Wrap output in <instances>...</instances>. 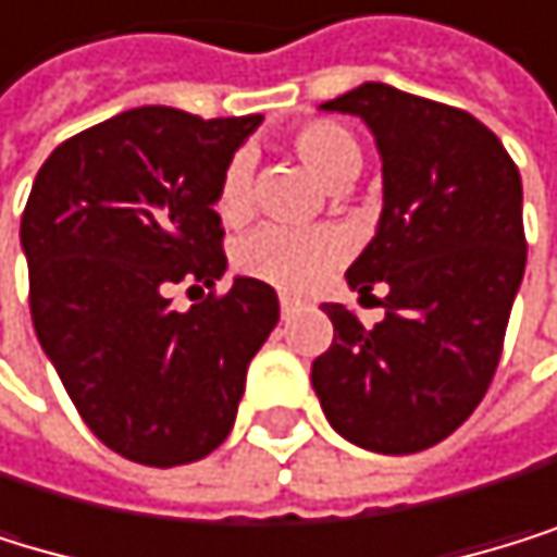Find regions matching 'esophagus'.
I'll return each instance as SVG.
<instances>
[{
	"label": "esophagus",
	"mask_w": 557,
	"mask_h": 557,
	"mask_svg": "<svg viewBox=\"0 0 557 557\" xmlns=\"http://www.w3.org/2000/svg\"><path fill=\"white\" fill-rule=\"evenodd\" d=\"M281 311H284V318H290V314L297 311V300L287 297V294H281Z\"/></svg>",
	"instance_id": "1"
}]
</instances>
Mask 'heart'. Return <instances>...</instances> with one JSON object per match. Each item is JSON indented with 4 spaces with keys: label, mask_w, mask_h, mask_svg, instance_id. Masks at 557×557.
<instances>
[{
    "label": "heart",
    "mask_w": 557,
    "mask_h": 557,
    "mask_svg": "<svg viewBox=\"0 0 557 557\" xmlns=\"http://www.w3.org/2000/svg\"><path fill=\"white\" fill-rule=\"evenodd\" d=\"M290 148L307 172H314L324 185L348 182L361 165V148L351 131L334 121H307L290 131ZM215 215L226 226H239L253 212L250 196V162L236 154L215 182L212 196ZM342 260V239L331 230H287V226H263L239 239L236 267L239 273L253 276L260 284L276 290L304 294L318 287L324 276Z\"/></svg>",
    "instance_id": "obj_1"
}]
</instances>
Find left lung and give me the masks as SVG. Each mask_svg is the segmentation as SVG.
Instances as JSON below:
<instances>
[{
  "label": "left lung",
  "mask_w": 557,
  "mask_h": 557,
  "mask_svg": "<svg viewBox=\"0 0 557 557\" xmlns=\"http://www.w3.org/2000/svg\"><path fill=\"white\" fill-rule=\"evenodd\" d=\"M321 111L375 135L382 215L345 276L388 294L375 327L324 304L334 342L311 385L348 443L403 457L460 430L491 388L528 263L521 175L487 124L440 100L361 84Z\"/></svg>",
  "instance_id": "left-lung-1"
}]
</instances>
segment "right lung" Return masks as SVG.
<instances>
[{"mask_svg":"<svg viewBox=\"0 0 557 557\" xmlns=\"http://www.w3.org/2000/svg\"><path fill=\"white\" fill-rule=\"evenodd\" d=\"M260 121L135 108L73 135L36 172L20 226L36 338L90 433L124 460L209 457L281 321L273 287L253 276L215 294V182ZM175 283L210 297L175 312Z\"/></svg>","mask_w":557,"mask_h":557,"instance_id":"obj_1","label":"right lung"}]
</instances>
